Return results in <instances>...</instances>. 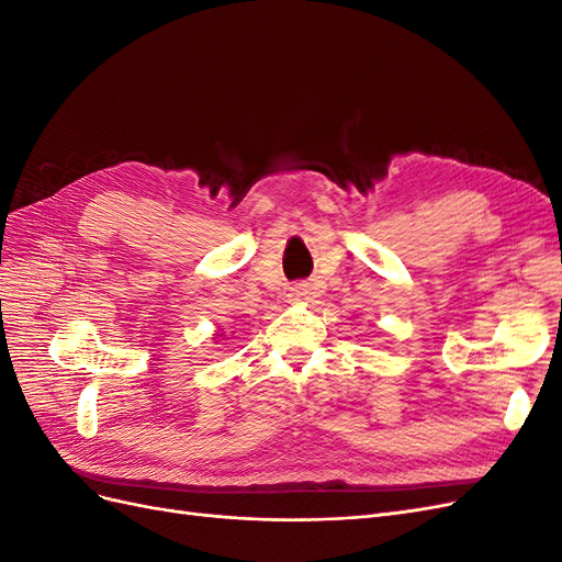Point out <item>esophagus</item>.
Masks as SVG:
<instances>
[{
    "mask_svg": "<svg viewBox=\"0 0 562 562\" xmlns=\"http://www.w3.org/2000/svg\"><path fill=\"white\" fill-rule=\"evenodd\" d=\"M291 300H312L314 297V288L310 283H297L291 288V293H288Z\"/></svg>",
    "mask_w": 562,
    "mask_h": 562,
    "instance_id": "esophagus-1",
    "label": "esophagus"
}]
</instances>
